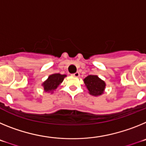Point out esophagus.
I'll return each instance as SVG.
<instances>
[{"mask_svg":"<svg viewBox=\"0 0 146 146\" xmlns=\"http://www.w3.org/2000/svg\"><path fill=\"white\" fill-rule=\"evenodd\" d=\"M72 75L74 76V77H79V76H80V73L78 72H75V73H74V74H72Z\"/></svg>","mask_w":146,"mask_h":146,"instance_id":"obj_1","label":"esophagus"}]
</instances>
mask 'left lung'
Segmentation results:
<instances>
[{
    "mask_svg": "<svg viewBox=\"0 0 146 146\" xmlns=\"http://www.w3.org/2000/svg\"><path fill=\"white\" fill-rule=\"evenodd\" d=\"M83 80L88 93L92 96H100L104 93L106 84L97 75H88Z\"/></svg>",
    "mask_w": 146,
    "mask_h": 146,
    "instance_id": "8db88e82",
    "label": "left lung"
}]
</instances>
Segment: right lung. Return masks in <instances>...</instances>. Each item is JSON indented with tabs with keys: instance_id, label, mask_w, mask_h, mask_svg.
<instances>
[{
	"instance_id": "obj_1",
	"label": "right lung",
	"mask_w": 146,
	"mask_h": 146,
	"mask_svg": "<svg viewBox=\"0 0 146 146\" xmlns=\"http://www.w3.org/2000/svg\"><path fill=\"white\" fill-rule=\"evenodd\" d=\"M66 77V74H52L49 76L47 80H45L42 83V86L44 87L45 92L52 93V91L57 88L59 85L64 81Z\"/></svg>"
}]
</instances>
